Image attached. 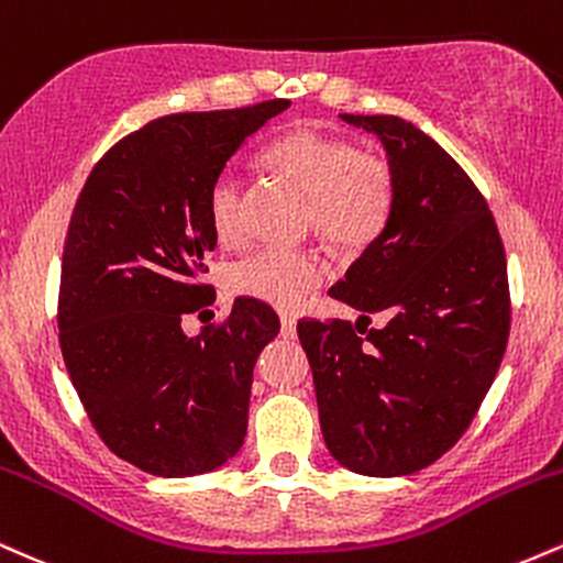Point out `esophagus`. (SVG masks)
Returning a JSON list of instances; mask_svg holds the SVG:
<instances>
[{
  "label": "esophagus",
  "instance_id": "obj_1",
  "mask_svg": "<svg viewBox=\"0 0 563 563\" xmlns=\"http://www.w3.org/2000/svg\"><path fill=\"white\" fill-rule=\"evenodd\" d=\"M280 325H283V335H286V339H294V335H296V318H294V314L283 312L280 314Z\"/></svg>",
  "mask_w": 563,
  "mask_h": 563
}]
</instances>
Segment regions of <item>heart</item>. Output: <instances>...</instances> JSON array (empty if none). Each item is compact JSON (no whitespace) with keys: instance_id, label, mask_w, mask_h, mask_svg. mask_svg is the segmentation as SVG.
<instances>
[{"instance_id":"b5f03b06","label":"heart","mask_w":563,"mask_h":563,"mask_svg":"<svg viewBox=\"0 0 563 563\" xmlns=\"http://www.w3.org/2000/svg\"><path fill=\"white\" fill-rule=\"evenodd\" d=\"M267 161L288 174L312 198L314 228L339 249H363L384 230L391 211V174L376 158H365L349 140L331 137L318 129H294L275 140ZM243 179L235 169L217 174L209 192V217L222 243L243 235L241 217ZM325 264L312 251L262 249L232 267L235 294L294 309L314 286H320Z\"/></svg>"}]
</instances>
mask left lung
I'll return each instance as SVG.
<instances>
[{"label": "left lung", "mask_w": 563, "mask_h": 563, "mask_svg": "<svg viewBox=\"0 0 563 563\" xmlns=\"http://www.w3.org/2000/svg\"><path fill=\"white\" fill-rule=\"evenodd\" d=\"M341 121L380 142L391 211L333 299L385 328L299 322L320 429L339 466L402 476L442 457L493 386L510 328L508 267L487 200L429 134L397 115Z\"/></svg>", "instance_id": "8db88e82"}]
</instances>
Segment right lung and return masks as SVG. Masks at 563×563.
<instances>
[{"mask_svg":"<svg viewBox=\"0 0 563 563\" xmlns=\"http://www.w3.org/2000/svg\"><path fill=\"white\" fill-rule=\"evenodd\" d=\"M288 108L174 113L115 142L76 200L63 251L60 349L102 442L166 479L209 474L249 429L254 365L275 309L232 301L217 331H183L214 301L200 283L217 235L209 192L256 129Z\"/></svg>","mask_w":563,"mask_h":563,"instance_id":"obj_1","label":"right lung"}]
</instances>
